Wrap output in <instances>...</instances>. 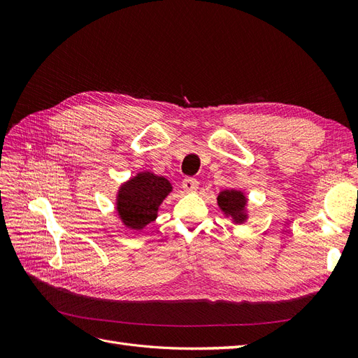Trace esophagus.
Listing matches in <instances>:
<instances>
[{"instance_id":"esophagus-1","label":"esophagus","mask_w":358,"mask_h":358,"mask_svg":"<svg viewBox=\"0 0 358 358\" xmlns=\"http://www.w3.org/2000/svg\"><path fill=\"white\" fill-rule=\"evenodd\" d=\"M182 188L188 191V192H194L199 189V180L194 179V178H185L182 180Z\"/></svg>"}]
</instances>
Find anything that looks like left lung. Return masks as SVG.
<instances>
[{
	"label": "left lung",
	"mask_w": 358,
	"mask_h": 358,
	"mask_svg": "<svg viewBox=\"0 0 358 358\" xmlns=\"http://www.w3.org/2000/svg\"><path fill=\"white\" fill-rule=\"evenodd\" d=\"M218 206L225 213V216H231L236 224H242L248 220L246 213V197L239 189H224L218 194Z\"/></svg>",
	"instance_id": "left-lung-1"
}]
</instances>
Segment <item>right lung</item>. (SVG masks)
<instances>
[{"label":"right lung","mask_w":358,"mask_h":358,"mask_svg":"<svg viewBox=\"0 0 358 358\" xmlns=\"http://www.w3.org/2000/svg\"><path fill=\"white\" fill-rule=\"evenodd\" d=\"M171 192V183L164 176L150 171L137 173L134 178L119 187L116 210L125 227L131 230H143L157 220L158 208Z\"/></svg>","instance_id":"obj_1"}]
</instances>
